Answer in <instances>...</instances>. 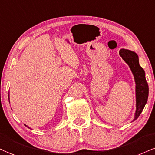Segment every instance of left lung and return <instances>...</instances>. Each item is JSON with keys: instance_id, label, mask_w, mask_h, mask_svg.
<instances>
[{"instance_id": "obj_1", "label": "left lung", "mask_w": 155, "mask_h": 155, "mask_svg": "<svg viewBox=\"0 0 155 155\" xmlns=\"http://www.w3.org/2000/svg\"><path fill=\"white\" fill-rule=\"evenodd\" d=\"M120 56L127 63L134 76L136 83L137 110L134 121L137 119L147 104L149 95L148 83L145 78V72L139 65V57L135 52L128 49H121L119 51Z\"/></svg>"}]
</instances>
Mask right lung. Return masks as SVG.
<instances>
[{
  "label": "right lung",
  "instance_id": "1",
  "mask_svg": "<svg viewBox=\"0 0 155 155\" xmlns=\"http://www.w3.org/2000/svg\"><path fill=\"white\" fill-rule=\"evenodd\" d=\"M8 98H9V95H8ZM25 126H26V125H25ZM28 128H29V127H27Z\"/></svg>",
  "mask_w": 155,
  "mask_h": 155
}]
</instances>
